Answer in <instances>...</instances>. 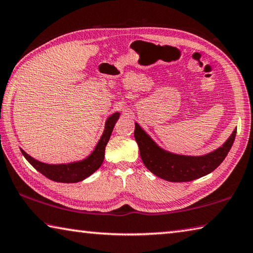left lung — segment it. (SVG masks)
<instances>
[{
  "mask_svg": "<svg viewBox=\"0 0 253 253\" xmlns=\"http://www.w3.org/2000/svg\"><path fill=\"white\" fill-rule=\"evenodd\" d=\"M237 128L218 149L203 156L178 155L163 149L135 123V139L139 147L142 163L156 176L171 182L191 181L210 173L223 162L230 151Z\"/></svg>",
  "mask_w": 253,
  "mask_h": 253,
  "instance_id": "obj_1",
  "label": "left lung"
}]
</instances>
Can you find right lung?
I'll use <instances>...</instances> for the list:
<instances>
[{"label":"right lung","instance_id":"obj_1","mask_svg":"<svg viewBox=\"0 0 253 253\" xmlns=\"http://www.w3.org/2000/svg\"><path fill=\"white\" fill-rule=\"evenodd\" d=\"M118 112L114 113L107 118L106 123H105V129L103 131V135L98 140L97 145L91 151L89 156L82 160H77V162L68 163V164H45L39 160L31 157L29 154H26L24 150L21 149L23 156L29 162L32 166H33L36 170L40 171L45 177L56 182H79L84 180L87 177H89L91 173H94L97 169L102 166L104 162L105 156V148L111 138L112 131L114 129V126L119 118Z\"/></svg>","mask_w":253,"mask_h":253}]
</instances>
